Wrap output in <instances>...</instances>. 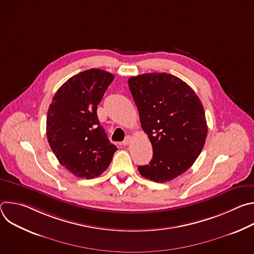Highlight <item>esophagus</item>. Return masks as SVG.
<instances>
[{"label":"esophagus","mask_w":254,"mask_h":254,"mask_svg":"<svg viewBox=\"0 0 254 254\" xmlns=\"http://www.w3.org/2000/svg\"><path fill=\"white\" fill-rule=\"evenodd\" d=\"M130 140H131V137L128 135V136H127L126 139L123 141V144H124V146H127V144L130 143Z\"/></svg>","instance_id":"1"}]
</instances>
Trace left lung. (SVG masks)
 Listing matches in <instances>:
<instances>
[{
  "instance_id": "obj_1",
  "label": "left lung",
  "mask_w": 254,
  "mask_h": 254,
  "mask_svg": "<svg viewBox=\"0 0 254 254\" xmlns=\"http://www.w3.org/2000/svg\"><path fill=\"white\" fill-rule=\"evenodd\" d=\"M127 82L154 154L149 165L137 170L154 182H169L185 173L204 147L208 127L203 105L186 82L165 72L132 76Z\"/></svg>"
}]
</instances>
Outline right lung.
<instances>
[{"instance_id":"add662e5","label":"right lung","mask_w":254,"mask_h":254,"mask_svg":"<svg viewBox=\"0 0 254 254\" xmlns=\"http://www.w3.org/2000/svg\"><path fill=\"white\" fill-rule=\"evenodd\" d=\"M114 78L101 69L80 72L62 84L49 106L48 142L59 163L76 177H98L118 150L107 138L96 113Z\"/></svg>"}]
</instances>
